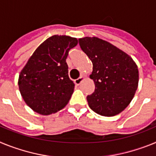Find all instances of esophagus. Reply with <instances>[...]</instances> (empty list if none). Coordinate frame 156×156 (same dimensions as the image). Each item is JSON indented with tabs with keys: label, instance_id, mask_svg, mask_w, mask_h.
Here are the masks:
<instances>
[{
	"label": "esophagus",
	"instance_id": "esophagus-1",
	"mask_svg": "<svg viewBox=\"0 0 156 156\" xmlns=\"http://www.w3.org/2000/svg\"><path fill=\"white\" fill-rule=\"evenodd\" d=\"M83 80H84V77L83 76H81L79 77L78 79L75 80V83L76 85H80L81 83H82V81Z\"/></svg>",
	"mask_w": 156,
	"mask_h": 156
}]
</instances>
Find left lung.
<instances>
[{"mask_svg": "<svg viewBox=\"0 0 156 156\" xmlns=\"http://www.w3.org/2000/svg\"><path fill=\"white\" fill-rule=\"evenodd\" d=\"M81 49L93 64L90 76L95 90L87 95L89 107L96 113L113 116L130 103L138 86V69L127 54L98 37L79 39Z\"/></svg>", "mask_w": 156, "mask_h": 156, "instance_id": "left-lung-1", "label": "left lung"}]
</instances>
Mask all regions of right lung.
<instances>
[{
  "label": "right lung",
  "mask_w": 156,
  "mask_h": 156,
  "mask_svg": "<svg viewBox=\"0 0 156 156\" xmlns=\"http://www.w3.org/2000/svg\"><path fill=\"white\" fill-rule=\"evenodd\" d=\"M76 38L55 35L40 45L19 74V87L25 102L41 115L61 110L73 93L66 60Z\"/></svg>",
  "instance_id": "right-lung-1"
}]
</instances>
